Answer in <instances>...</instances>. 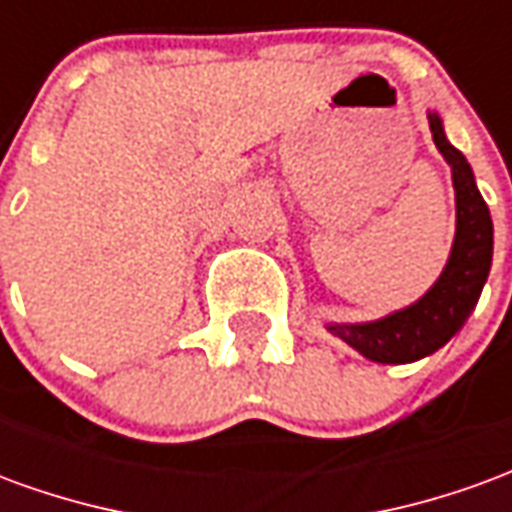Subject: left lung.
<instances>
[{
  "label": "left lung",
  "instance_id": "obj_1",
  "mask_svg": "<svg viewBox=\"0 0 512 512\" xmlns=\"http://www.w3.org/2000/svg\"><path fill=\"white\" fill-rule=\"evenodd\" d=\"M428 120L433 142L452 167L455 205H458V230H455V244L447 268L441 271L439 282L406 310L392 312L381 321L329 326V332L381 365H403L439 351L466 323L491 271L494 224L488 205L474 186L469 161L463 158L461 150H455L447 142L439 117L428 115Z\"/></svg>",
  "mask_w": 512,
  "mask_h": 512
}]
</instances>
